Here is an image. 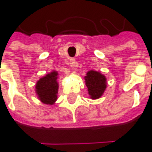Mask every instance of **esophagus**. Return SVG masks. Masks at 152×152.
Masks as SVG:
<instances>
[{
	"mask_svg": "<svg viewBox=\"0 0 152 152\" xmlns=\"http://www.w3.org/2000/svg\"><path fill=\"white\" fill-rule=\"evenodd\" d=\"M69 65H70L71 68H75V67H77L78 64H77L75 58H70L69 59Z\"/></svg>",
	"mask_w": 152,
	"mask_h": 152,
	"instance_id": "esophagus-1",
	"label": "esophagus"
}]
</instances>
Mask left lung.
Listing matches in <instances>:
<instances>
[{
  "mask_svg": "<svg viewBox=\"0 0 152 152\" xmlns=\"http://www.w3.org/2000/svg\"><path fill=\"white\" fill-rule=\"evenodd\" d=\"M85 83L88 94L93 99L100 98L106 88V78L101 73L95 70H89L85 76Z\"/></svg>",
  "mask_w": 152,
  "mask_h": 152,
  "instance_id": "8db88e82",
  "label": "left lung"
}]
</instances>
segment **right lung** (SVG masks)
Returning <instances> with one entry per match:
<instances>
[{
    "label": "right lung",
    "instance_id": "add662e5",
    "mask_svg": "<svg viewBox=\"0 0 152 152\" xmlns=\"http://www.w3.org/2000/svg\"><path fill=\"white\" fill-rule=\"evenodd\" d=\"M57 79L58 72L52 71L37 82L36 92L39 99L44 104H53L56 101L58 89Z\"/></svg>",
    "mask_w": 152,
    "mask_h": 152
}]
</instances>
